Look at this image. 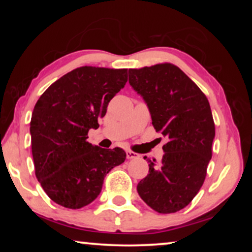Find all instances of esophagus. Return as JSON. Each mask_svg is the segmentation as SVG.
<instances>
[{"instance_id": "obj_1", "label": "esophagus", "mask_w": 252, "mask_h": 252, "mask_svg": "<svg viewBox=\"0 0 252 252\" xmlns=\"http://www.w3.org/2000/svg\"><path fill=\"white\" fill-rule=\"evenodd\" d=\"M140 156L138 155V153H135L133 151H126V158L127 159H136V158H139Z\"/></svg>"}]
</instances>
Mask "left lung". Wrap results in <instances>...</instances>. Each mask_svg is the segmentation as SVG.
Segmentation results:
<instances>
[{
    "mask_svg": "<svg viewBox=\"0 0 252 252\" xmlns=\"http://www.w3.org/2000/svg\"><path fill=\"white\" fill-rule=\"evenodd\" d=\"M129 83L147 103L157 132L169 139L160 163L148 160L149 173L136 190L157 212H177L191 202L206 179L216 134L210 104L171 63L130 69Z\"/></svg>",
    "mask_w": 252,
    "mask_h": 252,
    "instance_id": "1",
    "label": "left lung"
}]
</instances>
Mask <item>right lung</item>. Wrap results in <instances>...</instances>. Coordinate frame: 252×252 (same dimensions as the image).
Instances as JSON below:
<instances>
[{
  "instance_id": "obj_1",
  "label": "right lung",
  "mask_w": 252,
  "mask_h": 252,
  "mask_svg": "<svg viewBox=\"0 0 252 252\" xmlns=\"http://www.w3.org/2000/svg\"><path fill=\"white\" fill-rule=\"evenodd\" d=\"M126 81V69L81 66L55 81L37 100L30 123L35 176L55 203L69 209L88 206L100 194L111 169L125 162L122 149H102L87 139Z\"/></svg>"
}]
</instances>
